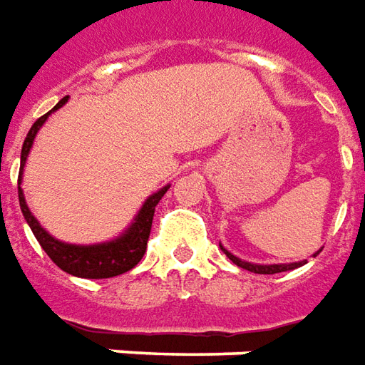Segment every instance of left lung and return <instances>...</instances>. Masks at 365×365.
<instances>
[{"instance_id": "left-lung-1", "label": "left lung", "mask_w": 365, "mask_h": 365, "mask_svg": "<svg viewBox=\"0 0 365 365\" xmlns=\"http://www.w3.org/2000/svg\"><path fill=\"white\" fill-rule=\"evenodd\" d=\"M220 247H222V252L228 255L230 259H232V263H236L237 267H242V269H247L252 271V273H259V275H273V273H281V271H291V269H297V267H301V265H304L307 263V259L302 261H293V263H271V265H263V263H250V261H244L240 259V257H236L234 253H230L224 245L220 244ZM320 253V250L312 257H317Z\"/></svg>"}]
</instances>
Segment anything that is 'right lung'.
I'll use <instances>...</instances> for the list:
<instances>
[{
    "mask_svg": "<svg viewBox=\"0 0 365 365\" xmlns=\"http://www.w3.org/2000/svg\"><path fill=\"white\" fill-rule=\"evenodd\" d=\"M68 102V96L63 98L58 104L54 106L51 112H46L43 118H38L33 128L29 129V133L23 141L21 149V167H19V180H17V190H19V206H21L25 222L29 224L33 236L37 237V242L41 247L45 250V253L51 259L66 273H71L74 277L82 279H110L115 275H121L125 271L133 269L137 263L141 261L143 253L147 250V240H149V232H151V222H153L155 206L159 204L163 195L170 188V185H165L159 188L157 192L151 196H147L145 202L141 204V208L137 210V214L131 220L128 228L123 230L121 234H118L112 240L106 242H98V244H68L63 240H56L51 236L41 224L38 220L33 216V212L29 210V206L25 202V195H23V170H25V163L29 157V151L35 137H37L38 129L45 125V121L48 120V115L54 113L56 110H61L64 104Z\"/></svg>",
    "mask_w": 365,
    "mask_h": 365,
    "instance_id": "1",
    "label": "right lung"
}]
</instances>
